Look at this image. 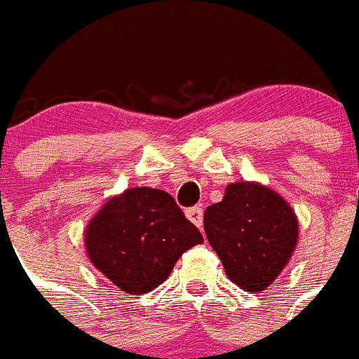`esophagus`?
<instances>
[{
	"label": "esophagus",
	"instance_id": "34e87169",
	"mask_svg": "<svg viewBox=\"0 0 359 359\" xmlns=\"http://www.w3.org/2000/svg\"><path fill=\"white\" fill-rule=\"evenodd\" d=\"M187 217L190 222H194L196 226L201 228L203 226V209H201V205H196V207H190V209H187Z\"/></svg>",
	"mask_w": 359,
	"mask_h": 359
}]
</instances>
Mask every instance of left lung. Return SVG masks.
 <instances>
[{"label": "left lung", "mask_w": 359, "mask_h": 359, "mask_svg": "<svg viewBox=\"0 0 359 359\" xmlns=\"http://www.w3.org/2000/svg\"><path fill=\"white\" fill-rule=\"evenodd\" d=\"M207 240L224 272L245 291H262L287 266L299 241V220L280 194L259 182H232L205 209Z\"/></svg>", "instance_id": "1"}]
</instances>
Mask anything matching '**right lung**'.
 <instances>
[{
  "label": "right lung",
  "instance_id": "obj_1",
  "mask_svg": "<svg viewBox=\"0 0 359 359\" xmlns=\"http://www.w3.org/2000/svg\"><path fill=\"white\" fill-rule=\"evenodd\" d=\"M201 241L172 196L148 187L110 198L85 228L93 266L131 294L161 285L180 255Z\"/></svg>",
  "mask_w": 359,
  "mask_h": 359
}]
</instances>
